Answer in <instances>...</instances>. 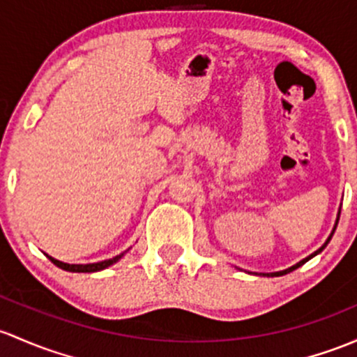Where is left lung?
Instances as JSON below:
<instances>
[{
	"label": "left lung",
	"instance_id": "obj_1",
	"mask_svg": "<svg viewBox=\"0 0 357 357\" xmlns=\"http://www.w3.org/2000/svg\"><path fill=\"white\" fill-rule=\"evenodd\" d=\"M337 222H339V220H337ZM333 231H335V229H333ZM332 236H333V232H332V234H330V238L327 239V243H325V245H324V246H321V248H320V250H317V251H314V253H313V255H310V257H307V258H305V260H301V261H299V264H296V265H294V267H291V268H287V270H282V272H273V273H264V275H267V277H279V275H286V273H289V272H292V270H296V268H298V267H301V265H305V264H306V261H307V260H310V258H313V257H314V255H318V253H320V251H324V248L328 245V241H330V239H332Z\"/></svg>",
	"mask_w": 357,
	"mask_h": 357
}]
</instances>
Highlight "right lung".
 <instances>
[{
  "instance_id": "1",
  "label": "right lung",
  "mask_w": 357,
  "mask_h": 357,
  "mask_svg": "<svg viewBox=\"0 0 357 357\" xmlns=\"http://www.w3.org/2000/svg\"><path fill=\"white\" fill-rule=\"evenodd\" d=\"M121 257H123V255H118V257L111 258V260L97 261V264H87V265H70V264H63V261L56 260V258H52V257H47V258H50V260L56 265V267H59L63 270H68V272H99V270H104V268L109 267V265L116 264V261H118Z\"/></svg>"
}]
</instances>
